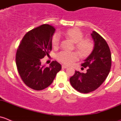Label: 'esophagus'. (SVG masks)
I'll list each match as a JSON object with an SVG mask.
<instances>
[{"label": "esophagus", "instance_id": "1", "mask_svg": "<svg viewBox=\"0 0 121 121\" xmlns=\"http://www.w3.org/2000/svg\"><path fill=\"white\" fill-rule=\"evenodd\" d=\"M67 68V67L66 65H62V68H63V69H64V68Z\"/></svg>", "mask_w": 121, "mask_h": 121}]
</instances>
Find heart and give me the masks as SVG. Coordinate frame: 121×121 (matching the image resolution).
I'll return each mask as SVG.
<instances>
[{
	"label": "heart",
	"instance_id": "obj_1",
	"mask_svg": "<svg viewBox=\"0 0 121 121\" xmlns=\"http://www.w3.org/2000/svg\"><path fill=\"white\" fill-rule=\"evenodd\" d=\"M62 34L71 40L75 43V48L78 50L81 57H86L90 55L94 48V44L89 39H83L84 34L80 29L74 28L67 30ZM52 46L53 48H58L60 43V36L58 33H55L52 37ZM79 58V54L76 52H70L62 51L57 54V59L65 65H71Z\"/></svg>",
	"mask_w": 121,
	"mask_h": 121
}]
</instances>
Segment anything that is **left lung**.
<instances>
[{
  "instance_id": "obj_1",
  "label": "left lung",
  "mask_w": 121,
  "mask_h": 121,
  "mask_svg": "<svg viewBox=\"0 0 121 121\" xmlns=\"http://www.w3.org/2000/svg\"><path fill=\"white\" fill-rule=\"evenodd\" d=\"M91 36L94 41V47L81 64L84 68L87 67L86 73L75 71L69 78L72 86L84 94L97 90L107 78L111 67V54L107 41L95 31Z\"/></svg>"
}]
</instances>
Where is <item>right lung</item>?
I'll return each mask as SVG.
<instances>
[{"instance_id":"add662e5","label":"right lung","mask_w":121,"mask_h":121,"mask_svg":"<svg viewBox=\"0 0 121 121\" xmlns=\"http://www.w3.org/2000/svg\"><path fill=\"white\" fill-rule=\"evenodd\" d=\"M56 29L43 24L28 31L22 40L16 54L17 68L24 83L35 90H42L53 82L61 65L53 61L50 67L41 65V58L49 56Z\"/></svg>"}]
</instances>
